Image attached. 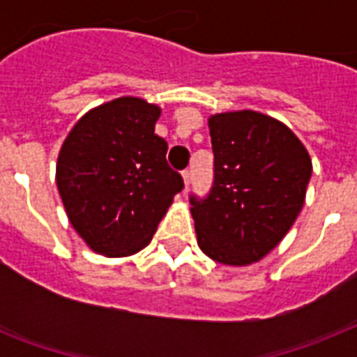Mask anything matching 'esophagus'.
Returning <instances> with one entry per match:
<instances>
[{
    "label": "esophagus",
    "mask_w": 357,
    "mask_h": 357,
    "mask_svg": "<svg viewBox=\"0 0 357 357\" xmlns=\"http://www.w3.org/2000/svg\"><path fill=\"white\" fill-rule=\"evenodd\" d=\"M181 176H183V181H185V189H189V185H190V178H192V170H190V168H185L183 172H181Z\"/></svg>",
    "instance_id": "34e87169"
}]
</instances>
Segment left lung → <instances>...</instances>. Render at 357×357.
Wrapping results in <instances>:
<instances>
[{
	"label": "left lung",
	"mask_w": 357,
	"mask_h": 357,
	"mask_svg": "<svg viewBox=\"0 0 357 357\" xmlns=\"http://www.w3.org/2000/svg\"><path fill=\"white\" fill-rule=\"evenodd\" d=\"M215 179L190 195L198 246L222 265L244 266L278 246L304 206L311 159L280 120L234 111L209 119Z\"/></svg>",
	"instance_id": "left-lung-1"
}]
</instances>
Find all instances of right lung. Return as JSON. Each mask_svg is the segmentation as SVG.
Returning <instances> with one entry per match:
<instances>
[{
    "label": "right lung",
    "mask_w": 357,
    "mask_h": 357,
    "mask_svg": "<svg viewBox=\"0 0 357 357\" xmlns=\"http://www.w3.org/2000/svg\"><path fill=\"white\" fill-rule=\"evenodd\" d=\"M157 105L123 96L92 109L70 131L57 159V189L70 224L94 252L137 254L183 189L155 135Z\"/></svg>",
    "instance_id": "add662e5"
}]
</instances>
